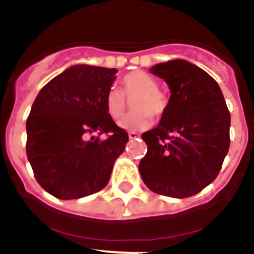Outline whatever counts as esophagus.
I'll return each mask as SVG.
<instances>
[{
    "mask_svg": "<svg viewBox=\"0 0 254 254\" xmlns=\"http://www.w3.org/2000/svg\"><path fill=\"white\" fill-rule=\"evenodd\" d=\"M128 137L129 140H136L137 137H140V134L137 133V132H128Z\"/></svg>",
    "mask_w": 254,
    "mask_h": 254,
    "instance_id": "1",
    "label": "esophagus"
}]
</instances>
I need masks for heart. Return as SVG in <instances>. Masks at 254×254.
I'll return each instance as SVG.
<instances>
[{
	"mask_svg": "<svg viewBox=\"0 0 254 254\" xmlns=\"http://www.w3.org/2000/svg\"><path fill=\"white\" fill-rule=\"evenodd\" d=\"M132 100V109L118 122L121 128L126 131H143L150 128L155 117L163 116L167 112L168 96L159 89V82L155 77L143 71H133L122 78V91L113 86L105 95L107 113L113 120H120L127 108V99Z\"/></svg>",
	"mask_w": 254,
	"mask_h": 254,
	"instance_id": "b5f03b06",
	"label": "heart"
}]
</instances>
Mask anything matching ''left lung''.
Segmentation results:
<instances>
[{"label": "left lung", "mask_w": 254, "mask_h": 254, "mask_svg": "<svg viewBox=\"0 0 254 254\" xmlns=\"http://www.w3.org/2000/svg\"><path fill=\"white\" fill-rule=\"evenodd\" d=\"M169 85L167 112L142 133L141 178L155 193L186 198L219 174L230 146V113L219 85L202 68L173 60L150 68Z\"/></svg>", "instance_id": "8db88e82"}]
</instances>
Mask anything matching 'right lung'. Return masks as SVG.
<instances>
[{"label": "right lung", "instance_id": "obj_1", "mask_svg": "<svg viewBox=\"0 0 254 254\" xmlns=\"http://www.w3.org/2000/svg\"><path fill=\"white\" fill-rule=\"evenodd\" d=\"M116 73V68L76 64L52 78L31 105L26 155L37 182L52 196L81 198L108 185L128 142L105 108ZM103 133L107 138L100 140Z\"/></svg>", "mask_w": 254, "mask_h": 254}]
</instances>
